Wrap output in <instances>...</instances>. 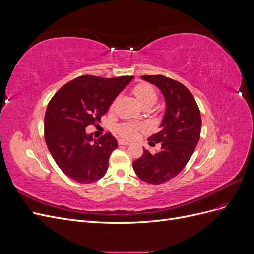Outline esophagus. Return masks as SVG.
I'll return each mask as SVG.
<instances>
[{"label":"esophagus","mask_w":254,"mask_h":254,"mask_svg":"<svg viewBox=\"0 0 254 254\" xmlns=\"http://www.w3.org/2000/svg\"><path fill=\"white\" fill-rule=\"evenodd\" d=\"M130 143L128 141H125V140H119V145H129Z\"/></svg>","instance_id":"34e87169"}]
</instances>
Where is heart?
<instances>
[{
  "instance_id": "b5f03b06",
  "label": "heart",
  "mask_w": 254,
  "mask_h": 254,
  "mask_svg": "<svg viewBox=\"0 0 254 254\" xmlns=\"http://www.w3.org/2000/svg\"><path fill=\"white\" fill-rule=\"evenodd\" d=\"M132 93L136 97L139 103L144 107H151L153 104L157 102L158 94L151 84L147 82H140L134 86L132 89ZM113 108V105L111 106V109ZM144 128L141 124H130V123H126V124H122L118 127V132L121 136L125 137V139L132 140L137 135V132Z\"/></svg>"
}]
</instances>
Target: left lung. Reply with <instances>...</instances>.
<instances>
[{"mask_svg":"<svg viewBox=\"0 0 254 254\" xmlns=\"http://www.w3.org/2000/svg\"><path fill=\"white\" fill-rule=\"evenodd\" d=\"M142 78L162 92L166 112L161 130L148 139L150 145L160 143L161 149L153 155L144 149L132 166L141 180L162 184L175 178L194 153L201 131L200 110L193 94L181 82L163 75H143Z\"/></svg>","mask_w":254,"mask_h":254,"instance_id":"obj_1","label":"left lung"}]
</instances>
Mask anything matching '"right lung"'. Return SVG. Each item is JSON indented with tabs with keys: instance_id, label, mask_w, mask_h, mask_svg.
<instances>
[{
	"instance_id": "add662e5",
	"label": "right lung",
	"mask_w": 254,
	"mask_h": 254,
	"mask_svg": "<svg viewBox=\"0 0 254 254\" xmlns=\"http://www.w3.org/2000/svg\"><path fill=\"white\" fill-rule=\"evenodd\" d=\"M133 76L104 78L82 75L61 87L50 101L44 118V139L56 164L68 178L92 183L105 176L117 139L106 133L92 139L89 125L98 122Z\"/></svg>"
}]
</instances>
